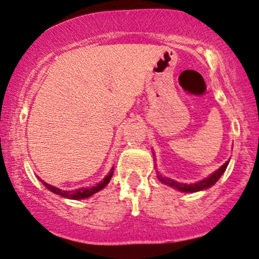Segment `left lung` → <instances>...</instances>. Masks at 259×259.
Here are the masks:
<instances>
[{"mask_svg":"<svg viewBox=\"0 0 259 259\" xmlns=\"http://www.w3.org/2000/svg\"><path fill=\"white\" fill-rule=\"evenodd\" d=\"M227 165H228V162H226V163L223 164L221 168L218 169V170L210 175L209 178L204 179V180H200L199 183H196V184H190V185L181 184V183H178V181H174L173 179L162 177V175H159L158 179L163 184L168 185V186H170V187L177 188V190L181 191V192H197V191H202V190H205V188L211 187L212 185L215 184L220 178H221V175L225 173Z\"/></svg>","mask_w":259,"mask_h":259,"instance_id":"obj_1","label":"left lung"}]
</instances>
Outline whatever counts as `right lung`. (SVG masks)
<instances>
[{
    "label": "right lung",
    "mask_w": 259,
    "mask_h": 259,
    "mask_svg": "<svg viewBox=\"0 0 259 259\" xmlns=\"http://www.w3.org/2000/svg\"><path fill=\"white\" fill-rule=\"evenodd\" d=\"M113 170L114 169H111L110 173L108 174L100 184L96 185V186L88 187V188H79V190H74V191H62V190H60V188L54 187V186H52V185L44 183V181H41V183L44 184V186H46L48 190H50L54 193L59 194V196L69 198V199H82V198H88V197L92 196V194H95L96 192H98V191H101L102 188H104L105 186H107L108 183L110 181L111 177H113Z\"/></svg>",
    "instance_id": "add662e5"
}]
</instances>
